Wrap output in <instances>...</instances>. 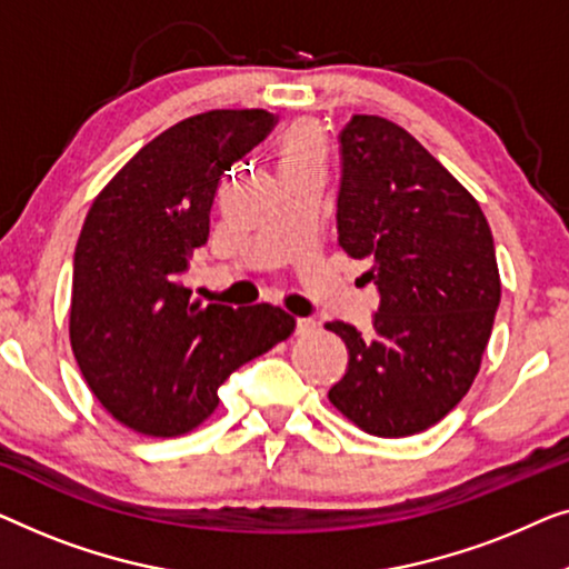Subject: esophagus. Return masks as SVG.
<instances>
[{
  "label": "esophagus",
  "mask_w": 569,
  "mask_h": 569,
  "mask_svg": "<svg viewBox=\"0 0 569 569\" xmlns=\"http://www.w3.org/2000/svg\"><path fill=\"white\" fill-rule=\"evenodd\" d=\"M317 330V322L311 317H299L296 319V332L299 335H309V332H315Z\"/></svg>",
  "instance_id": "34e87169"
}]
</instances>
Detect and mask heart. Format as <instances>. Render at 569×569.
<instances>
[{"label": "heart", "mask_w": 569, "mask_h": 569, "mask_svg": "<svg viewBox=\"0 0 569 569\" xmlns=\"http://www.w3.org/2000/svg\"><path fill=\"white\" fill-rule=\"evenodd\" d=\"M283 162L286 167H322L325 141L317 123L299 121L288 128L283 136Z\"/></svg>", "instance_id": "heart-1"}]
</instances>
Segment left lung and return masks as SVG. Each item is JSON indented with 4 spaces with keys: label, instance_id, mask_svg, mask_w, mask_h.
I'll return each mask as SVG.
<instances>
[{
    "label": "left lung",
    "instance_id": "left-lung-1",
    "mask_svg": "<svg viewBox=\"0 0 569 569\" xmlns=\"http://www.w3.org/2000/svg\"><path fill=\"white\" fill-rule=\"evenodd\" d=\"M338 242L368 260L373 330L327 322L348 346L330 402L379 438L415 436L467 395L490 340L500 273L475 196L402 126L353 116L340 131Z\"/></svg>",
    "mask_w": 569,
    "mask_h": 569
}]
</instances>
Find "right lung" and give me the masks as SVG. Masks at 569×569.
Wrapping results in <instances>:
<instances>
[{
	"instance_id": "1",
	"label": "right lung",
	"mask_w": 569,
	"mask_h": 569,
	"mask_svg": "<svg viewBox=\"0 0 569 569\" xmlns=\"http://www.w3.org/2000/svg\"><path fill=\"white\" fill-rule=\"evenodd\" d=\"M273 126L260 108L186 118L136 151L87 213L71 278V350L92 395L136 433L198 428L227 376L293 332L281 307H201L180 283L208 239L221 178Z\"/></svg>"
}]
</instances>
